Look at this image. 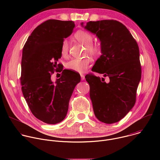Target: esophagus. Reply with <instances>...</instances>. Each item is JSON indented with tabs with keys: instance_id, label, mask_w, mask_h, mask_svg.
Here are the masks:
<instances>
[{
	"instance_id": "34e87169",
	"label": "esophagus",
	"mask_w": 160,
	"mask_h": 160,
	"mask_svg": "<svg viewBox=\"0 0 160 160\" xmlns=\"http://www.w3.org/2000/svg\"><path fill=\"white\" fill-rule=\"evenodd\" d=\"M80 77H81V80H85V76H84L83 75L81 74V75H80Z\"/></svg>"
}]
</instances>
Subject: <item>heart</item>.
I'll return each instance as SVG.
<instances>
[{
  "mask_svg": "<svg viewBox=\"0 0 160 160\" xmlns=\"http://www.w3.org/2000/svg\"><path fill=\"white\" fill-rule=\"evenodd\" d=\"M76 40L85 45L88 54L92 56H96L100 53V48L96 45L92 43L94 38L89 32L84 30L77 32L74 35ZM69 49V43L64 40L61 44V54L62 56H66ZM90 64L88 58L83 59H72L66 63V68L72 72L83 73L88 68Z\"/></svg>",
  "mask_w": 160,
  "mask_h": 160,
  "instance_id": "1",
  "label": "heart"
}]
</instances>
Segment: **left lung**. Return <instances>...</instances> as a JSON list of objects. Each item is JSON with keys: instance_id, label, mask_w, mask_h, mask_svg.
<instances>
[{"instance_id": "left-lung-1", "label": "left lung", "mask_w": 160, "mask_h": 160, "mask_svg": "<svg viewBox=\"0 0 160 160\" xmlns=\"http://www.w3.org/2000/svg\"><path fill=\"white\" fill-rule=\"evenodd\" d=\"M81 25L101 42L102 54L92 71L109 78L106 83L104 78L92 74L85 76L94 114L103 123L118 122L135 103L141 78L138 43L127 27L116 20L89 21L85 26L83 22Z\"/></svg>"}]
</instances>
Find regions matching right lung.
<instances>
[{"mask_svg": "<svg viewBox=\"0 0 160 160\" xmlns=\"http://www.w3.org/2000/svg\"><path fill=\"white\" fill-rule=\"evenodd\" d=\"M74 27L72 21L48 20L32 32L22 49V92L33 115L45 123L56 124L65 118L73 90L80 82L78 74L58 64L62 42ZM54 71L62 72L55 83L50 79Z\"/></svg>", "mask_w": 160, "mask_h": 160, "instance_id": "right-lung-1", "label": "right lung"}]
</instances>
